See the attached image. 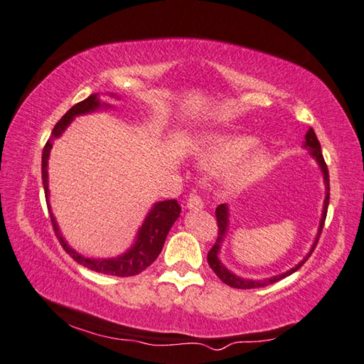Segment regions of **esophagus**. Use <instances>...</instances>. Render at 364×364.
Instances as JSON below:
<instances>
[{"label":"esophagus","instance_id":"1","mask_svg":"<svg viewBox=\"0 0 364 364\" xmlns=\"http://www.w3.org/2000/svg\"><path fill=\"white\" fill-rule=\"evenodd\" d=\"M186 208L191 211H200L205 208V202L200 196H191L186 202Z\"/></svg>","mask_w":364,"mask_h":364}]
</instances>
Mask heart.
<instances>
[{"mask_svg":"<svg viewBox=\"0 0 364 364\" xmlns=\"http://www.w3.org/2000/svg\"><path fill=\"white\" fill-rule=\"evenodd\" d=\"M200 166L210 170H227L231 186H244L266 172L270 153L249 134H206L198 141Z\"/></svg>","mask_w":364,"mask_h":364,"instance_id":"obj_1","label":"heart"}]
</instances>
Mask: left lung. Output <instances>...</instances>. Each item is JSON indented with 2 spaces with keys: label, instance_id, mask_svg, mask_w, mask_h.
Wrapping results in <instances>:
<instances>
[{
  "label": "left lung",
  "instance_id": "left-lung-1",
  "mask_svg": "<svg viewBox=\"0 0 364 364\" xmlns=\"http://www.w3.org/2000/svg\"><path fill=\"white\" fill-rule=\"evenodd\" d=\"M304 146L305 149L310 151L311 156L316 159V162H318L321 170H322V175H323V183H326V200H323V210H322V215H321V222H319V228H318V235H316V239L314 242L311 245V250L306 253V257L301 259L299 264L294 266L292 269L286 270V272L283 274H278V275H274L270 278H264V280H247V278H242L239 277L236 274L231 272V270H228L225 266H223V262L219 259V253H220V247L223 244V241H225L227 237V233H228V223H230V210H228V205L222 203L219 205L218 208H215V218H218V227H219V233H218V241H215V244L213 245V249L208 252V264H210V267L214 270V274L218 275L220 280L231 286V288H237V289H253V288H262V286H267V284H272L278 280H282V278L288 277L291 274L296 272L297 269H300L301 266H304V262L311 257V253L314 250L316 244H318L319 241V236L322 233V228H323V222H326V218H327V208H328V200H330V178H328V168H327V164L326 161H323V156H322V150H321V144L318 141V137H316V133L314 129L310 128L306 131L305 134V142H304Z\"/></svg>",
  "mask_w": 364,
  "mask_h": 364
}]
</instances>
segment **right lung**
I'll list each match as a JSON object with an SVG mask.
<instances>
[{
    "instance_id": "obj_1",
    "label": "right lung",
    "mask_w": 364,
    "mask_h": 364,
    "mask_svg": "<svg viewBox=\"0 0 364 364\" xmlns=\"http://www.w3.org/2000/svg\"><path fill=\"white\" fill-rule=\"evenodd\" d=\"M102 107H111V105L103 103L102 100L98 98V94H92L86 100H82V102L76 103L72 109H68L64 117L60 119L56 123V127L53 128L51 137L43 146V153H42V180H43L45 198H46V205H48L54 233H56L60 245L64 247V250L70 255L78 264L105 275L133 277V275L141 274L142 270H145L154 259L159 257L162 247H164L166 237L168 235V230L172 228L175 220L180 218L181 206L178 205L176 200H162V202L154 203L150 213L145 215L142 227L137 231L134 244L131 245L125 253L119 255V257L115 258H87V257H82V255L76 250H73L72 247L67 244L63 233H60L58 222L54 219L50 208L48 158H50V150L53 149V141L63 136V133L68 128V125H70L76 115L94 112V111L102 109Z\"/></svg>"
}]
</instances>
